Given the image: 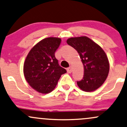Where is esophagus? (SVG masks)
Returning a JSON list of instances; mask_svg holds the SVG:
<instances>
[{"label": "esophagus", "mask_w": 127, "mask_h": 127, "mask_svg": "<svg viewBox=\"0 0 127 127\" xmlns=\"http://www.w3.org/2000/svg\"><path fill=\"white\" fill-rule=\"evenodd\" d=\"M72 71V67L71 66H69V68H67V72L68 73H71Z\"/></svg>", "instance_id": "34e87169"}]
</instances>
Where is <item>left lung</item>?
I'll use <instances>...</instances> for the list:
<instances>
[{
	"label": "left lung",
	"mask_w": 127,
	"mask_h": 127,
	"mask_svg": "<svg viewBox=\"0 0 127 127\" xmlns=\"http://www.w3.org/2000/svg\"><path fill=\"white\" fill-rule=\"evenodd\" d=\"M78 53L84 65L83 78L77 82L85 92H92L100 87L108 77L109 64L103 50L86 36L72 37L66 41Z\"/></svg>",
	"instance_id": "left-lung-1"
}]
</instances>
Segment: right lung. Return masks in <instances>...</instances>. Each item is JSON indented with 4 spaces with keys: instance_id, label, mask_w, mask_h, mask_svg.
<instances>
[{
    "instance_id": "obj_1",
    "label": "right lung",
    "mask_w": 127,
    "mask_h": 127,
    "mask_svg": "<svg viewBox=\"0 0 127 127\" xmlns=\"http://www.w3.org/2000/svg\"><path fill=\"white\" fill-rule=\"evenodd\" d=\"M61 39L49 37L38 42L31 49L24 64V74L28 84L43 94L53 90L61 75L66 72L61 67L55 53Z\"/></svg>"
}]
</instances>
